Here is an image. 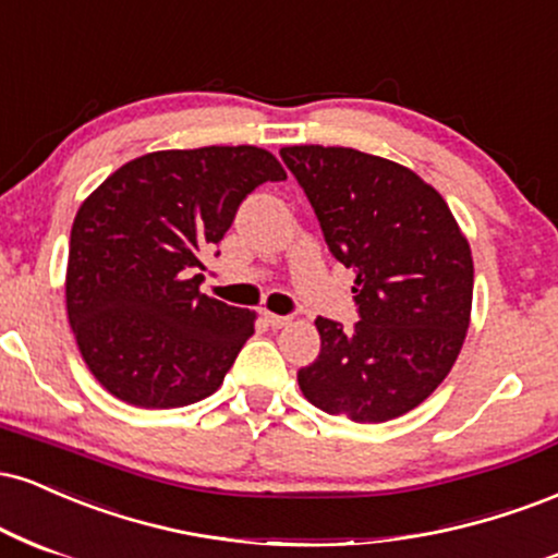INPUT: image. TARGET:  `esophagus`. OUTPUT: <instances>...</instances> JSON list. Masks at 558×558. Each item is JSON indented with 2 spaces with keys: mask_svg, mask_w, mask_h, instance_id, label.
I'll list each match as a JSON object with an SVG mask.
<instances>
[{
  "mask_svg": "<svg viewBox=\"0 0 558 558\" xmlns=\"http://www.w3.org/2000/svg\"><path fill=\"white\" fill-rule=\"evenodd\" d=\"M290 316H277V313H266V324L274 326V329H281V326L290 324Z\"/></svg>",
  "mask_w": 558,
  "mask_h": 558,
  "instance_id": "esophagus-1",
  "label": "esophagus"
}]
</instances>
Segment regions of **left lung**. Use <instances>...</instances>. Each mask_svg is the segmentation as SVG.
<instances>
[{
	"label": "left lung",
	"instance_id": "left-lung-1",
	"mask_svg": "<svg viewBox=\"0 0 558 558\" xmlns=\"http://www.w3.org/2000/svg\"><path fill=\"white\" fill-rule=\"evenodd\" d=\"M333 258L355 268L357 324L316 318L320 352L298 371L329 415L384 423L428 399L460 355L473 307V255L447 201L412 169L337 146H290Z\"/></svg>",
	"mask_w": 558,
	"mask_h": 558
}]
</instances>
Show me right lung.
I'll return each mask as SVG.
<instances>
[{"label":"right lung","mask_w":558,"mask_h":558,"mask_svg":"<svg viewBox=\"0 0 558 558\" xmlns=\"http://www.w3.org/2000/svg\"><path fill=\"white\" fill-rule=\"evenodd\" d=\"M281 180V163L255 146L154 150L85 198L64 292L81 355L109 395L169 410L219 389L255 313L201 294L195 271L240 203Z\"/></svg>","instance_id":"1"}]
</instances>
